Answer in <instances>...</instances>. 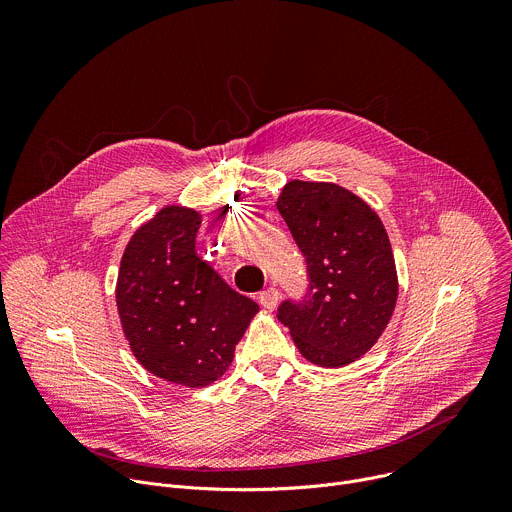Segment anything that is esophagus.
I'll list each match as a JSON object with an SVG mask.
<instances>
[{
	"instance_id": "obj_1",
	"label": "esophagus",
	"mask_w": 512,
	"mask_h": 512,
	"mask_svg": "<svg viewBox=\"0 0 512 512\" xmlns=\"http://www.w3.org/2000/svg\"><path fill=\"white\" fill-rule=\"evenodd\" d=\"M259 304L265 308V310H275L277 304H279V291L275 287H267L263 289L259 294Z\"/></svg>"
}]
</instances>
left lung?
Listing matches in <instances>:
<instances>
[{"instance_id": "1", "label": "left lung", "mask_w": 512, "mask_h": 512, "mask_svg": "<svg viewBox=\"0 0 512 512\" xmlns=\"http://www.w3.org/2000/svg\"><path fill=\"white\" fill-rule=\"evenodd\" d=\"M308 263L304 300L283 302L277 318L302 356L338 369L367 354L397 302V267L379 214L332 182L291 180L275 202Z\"/></svg>"}]
</instances>
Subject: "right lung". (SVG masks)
<instances>
[{
	"instance_id": "right-lung-1",
	"label": "right lung",
	"mask_w": 512,
	"mask_h": 512,
	"mask_svg": "<svg viewBox=\"0 0 512 512\" xmlns=\"http://www.w3.org/2000/svg\"><path fill=\"white\" fill-rule=\"evenodd\" d=\"M202 216L166 206L129 239L115 300L123 334L145 371L190 389L223 377L259 306L196 255Z\"/></svg>"
}]
</instances>
